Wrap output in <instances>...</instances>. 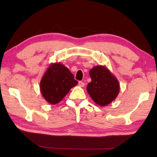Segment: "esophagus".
I'll list each match as a JSON object with an SVG mask.
<instances>
[{
    "mask_svg": "<svg viewBox=\"0 0 157 157\" xmlns=\"http://www.w3.org/2000/svg\"><path fill=\"white\" fill-rule=\"evenodd\" d=\"M78 85H79V86H80V87H84L85 84H84V83L83 82L80 81V82H78Z\"/></svg>",
    "mask_w": 157,
    "mask_h": 157,
    "instance_id": "obj_1",
    "label": "esophagus"
}]
</instances>
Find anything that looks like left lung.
Masks as SVG:
<instances>
[{"label": "left lung", "instance_id": "left-lung-1", "mask_svg": "<svg viewBox=\"0 0 157 157\" xmlns=\"http://www.w3.org/2000/svg\"><path fill=\"white\" fill-rule=\"evenodd\" d=\"M91 82L87 86V92L94 102L105 106L112 102L118 96L120 86L116 77L103 65H97L89 72Z\"/></svg>", "mask_w": 157, "mask_h": 157}]
</instances>
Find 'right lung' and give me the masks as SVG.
<instances>
[{
    "mask_svg": "<svg viewBox=\"0 0 157 157\" xmlns=\"http://www.w3.org/2000/svg\"><path fill=\"white\" fill-rule=\"evenodd\" d=\"M78 83L67 67L60 63H55L49 65L42 76L40 89L46 102L56 105Z\"/></svg>",
    "mask_w": 157,
    "mask_h": 157,
    "instance_id": "add662e5",
    "label": "right lung"
}]
</instances>
